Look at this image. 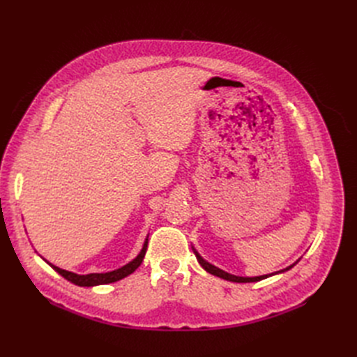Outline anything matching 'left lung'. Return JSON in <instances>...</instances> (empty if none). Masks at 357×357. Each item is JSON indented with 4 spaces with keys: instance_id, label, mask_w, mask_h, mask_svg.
<instances>
[{
    "instance_id": "8db88e82",
    "label": "left lung",
    "mask_w": 357,
    "mask_h": 357,
    "mask_svg": "<svg viewBox=\"0 0 357 357\" xmlns=\"http://www.w3.org/2000/svg\"><path fill=\"white\" fill-rule=\"evenodd\" d=\"M192 250H193V252H195V256H196V259H197L199 264H200L203 268H205V270L208 271V273H211V275H213V276H216V278L224 279V280H228V282H235V283H251V282H259V280L267 279V278H270V276H275V275H279V273H284V271L291 270V268H292V267L299 261V260H296L294 264L287 266L286 268H282V270H279V271H273V273L248 278V276H236V275H231V273H228V271H225V270H222V268H219V267L213 266L212 263L206 261L205 259H203V257L200 256V254L197 252V250H196L193 245H192Z\"/></svg>"
}]
</instances>
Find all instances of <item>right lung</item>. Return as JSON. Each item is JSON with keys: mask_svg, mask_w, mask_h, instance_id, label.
<instances>
[{"mask_svg": "<svg viewBox=\"0 0 357 357\" xmlns=\"http://www.w3.org/2000/svg\"><path fill=\"white\" fill-rule=\"evenodd\" d=\"M146 247H148V235L144 241V245L139 251V254L137 257H135L132 261H129L128 264L119 267L116 270H112V271H106V273H89V275H78V273H74V271H68V270H63L52 263H49L47 260H45L50 267H52L56 273H59L62 278H65L68 282H71L77 286H84V287H89V286H98V284H107V283H113V282H117L121 280L126 276H129L130 273H133L135 270H137L144 257H145V252H146Z\"/></svg>", "mask_w": 357, "mask_h": 357, "instance_id": "right-lung-1", "label": "right lung"}]
</instances>
